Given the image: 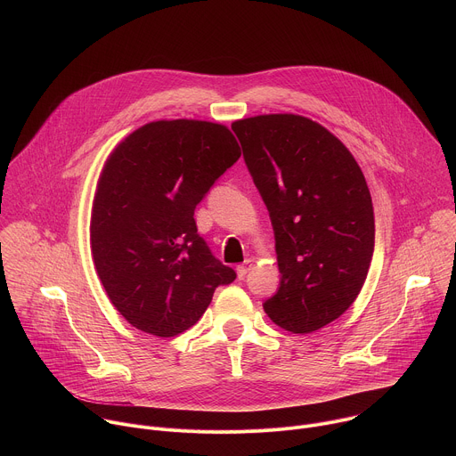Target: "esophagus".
I'll return each instance as SVG.
<instances>
[{"instance_id": "34e87169", "label": "esophagus", "mask_w": 456, "mask_h": 456, "mask_svg": "<svg viewBox=\"0 0 456 456\" xmlns=\"http://www.w3.org/2000/svg\"><path fill=\"white\" fill-rule=\"evenodd\" d=\"M247 273H248V265H238L236 267V274H238L240 280H243L247 276Z\"/></svg>"}]
</instances>
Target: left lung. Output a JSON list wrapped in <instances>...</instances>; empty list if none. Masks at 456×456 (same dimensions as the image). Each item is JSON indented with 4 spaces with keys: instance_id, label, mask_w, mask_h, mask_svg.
I'll use <instances>...</instances> for the list:
<instances>
[{
    "instance_id": "1",
    "label": "left lung",
    "mask_w": 456,
    "mask_h": 456,
    "mask_svg": "<svg viewBox=\"0 0 456 456\" xmlns=\"http://www.w3.org/2000/svg\"><path fill=\"white\" fill-rule=\"evenodd\" d=\"M231 127L276 238L281 281L264 310L280 329L312 334L350 308L368 276L375 220L364 175L334 134L303 115Z\"/></svg>"
}]
</instances>
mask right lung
<instances>
[{
  "instance_id": "1",
  "label": "right lung",
  "mask_w": 456,
  "mask_h": 456,
  "mask_svg": "<svg viewBox=\"0 0 456 456\" xmlns=\"http://www.w3.org/2000/svg\"><path fill=\"white\" fill-rule=\"evenodd\" d=\"M241 151L231 129L197 118L155 120L104 162L90 220L97 276L132 327L175 338L197 322L236 273L200 238L194 209Z\"/></svg>"
}]
</instances>
